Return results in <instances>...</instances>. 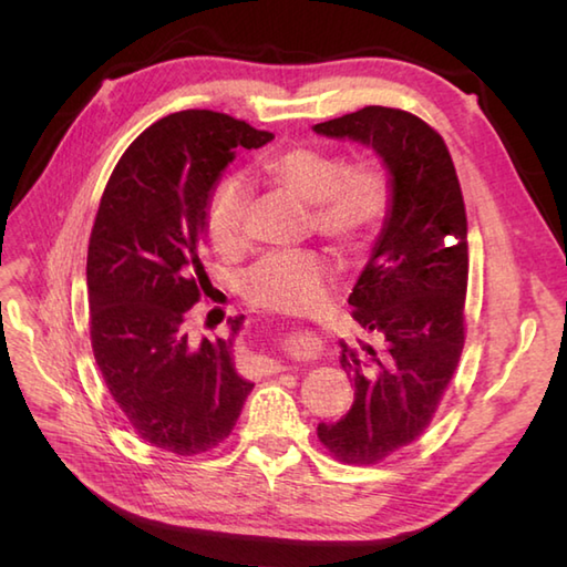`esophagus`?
I'll return each instance as SVG.
<instances>
[{
	"mask_svg": "<svg viewBox=\"0 0 567 567\" xmlns=\"http://www.w3.org/2000/svg\"><path fill=\"white\" fill-rule=\"evenodd\" d=\"M277 370H285V363H280V360H272V358H265L262 372H277Z\"/></svg>",
	"mask_w": 567,
	"mask_h": 567,
	"instance_id": "obj_1",
	"label": "esophagus"
}]
</instances>
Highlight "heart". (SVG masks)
<instances>
[{"instance_id": "b5f03b06", "label": "heart", "mask_w": 567, "mask_h": 567, "mask_svg": "<svg viewBox=\"0 0 567 567\" xmlns=\"http://www.w3.org/2000/svg\"><path fill=\"white\" fill-rule=\"evenodd\" d=\"M268 183L311 204L317 231L343 248H355L375 231L388 212L390 183L380 165L363 161L346 165L341 155L297 146L260 165ZM248 189L240 177H226L214 187L204 224L212 244L236 250L246 240ZM331 265L317 252H268L240 277V292L252 307L305 315L327 299Z\"/></svg>"}]
</instances>
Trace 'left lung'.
Segmentation results:
<instances>
[{
	"instance_id": "left-lung-1",
	"label": "left lung",
	"mask_w": 567,
	"mask_h": 567,
	"mask_svg": "<svg viewBox=\"0 0 567 567\" xmlns=\"http://www.w3.org/2000/svg\"><path fill=\"white\" fill-rule=\"evenodd\" d=\"M375 151L390 204L348 305L370 341H341L353 406L319 441L343 463L370 465L412 443L436 412L465 343L467 221L443 138L419 116L365 106L311 126Z\"/></svg>"
}]
</instances>
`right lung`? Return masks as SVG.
<instances>
[{"mask_svg": "<svg viewBox=\"0 0 567 567\" xmlns=\"http://www.w3.org/2000/svg\"><path fill=\"white\" fill-rule=\"evenodd\" d=\"M272 138L219 112H175L131 143L102 195L87 250L92 351L122 414L155 449H216L252 390L234 363L244 317L228 319L226 339L199 343L185 317L207 280L199 252L216 179L240 148Z\"/></svg>", "mask_w": 567, "mask_h": 567, "instance_id": "obj_1", "label": "right lung"}]
</instances>
